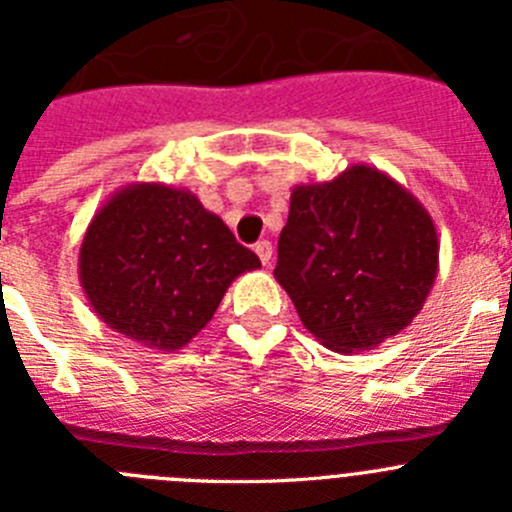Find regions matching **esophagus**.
<instances>
[{
	"label": "esophagus",
	"instance_id": "obj_1",
	"mask_svg": "<svg viewBox=\"0 0 512 512\" xmlns=\"http://www.w3.org/2000/svg\"><path fill=\"white\" fill-rule=\"evenodd\" d=\"M255 252H257V257H260L262 265H265V267L270 265V260H273V245H270L267 239H260V242H257Z\"/></svg>",
	"mask_w": 512,
	"mask_h": 512
}]
</instances>
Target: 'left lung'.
Instances as JSON below:
<instances>
[{"mask_svg":"<svg viewBox=\"0 0 512 512\" xmlns=\"http://www.w3.org/2000/svg\"><path fill=\"white\" fill-rule=\"evenodd\" d=\"M439 273L434 219L365 163L290 193L275 280L326 349L365 352L411 326Z\"/></svg>","mask_w":512,"mask_h":512,"instance_id":"left-lung-1","label":"left lung"}]
</instances>
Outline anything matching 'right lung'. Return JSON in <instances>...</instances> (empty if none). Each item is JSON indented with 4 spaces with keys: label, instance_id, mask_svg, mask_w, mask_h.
I'll return each instance as SVG.
<instances>
[{
    "label": "right lung",
    "instance_id": "right-lung-1",
    "mask_svg": "<svg viewBox=\"0 0 512 512\" xmlns=\"http://www.w3.org/2000/svg\"><path fill=\"white\" fill-rule=\"evenodd\" d=\"M260 267L186 188L130 183L91 219L78 278L112 331L160 352L186 347L234 278Z\"/></svg>",
    "mask_w": 512,
    "mask_h": 512
}]
</instances>
